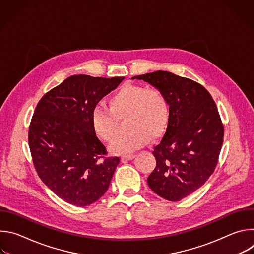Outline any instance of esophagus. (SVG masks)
<instances>
[{
  "mask_svg": "<svg viewBox=\"0 0 254 254\" xmlns=\"http://www.w3.org/2000/svg\"><path fill=\"white\" fill-rule=\"evenodd\" d=\"M135 157L134 154H129V155H124L122 156V161H129V160H132L133 158Z\"/></svg>",
  "mask_w": 254,
  "mask_h": 254,
  "instance_id": "obj_1",
  "label": "esophagus"
}]
</instances>
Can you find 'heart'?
<instances>
[{
    "instance_id": "b5f03b06",
    "label": "heart",
    "mask_w": 254,
    "mask_h": 254,
    "mask_svg": "<svg viewBox=\"0 0 254 254\" xmlns=\"http://www.w3.org/2000/svg\"><path fill=\"white\" fill-rule=\"evenodd\" d=\"M108 110L95 107L91 125L95 134L106 142L116 135L119 120H127L130 130L119 136L111 146L115 154H125L141 148L151 139L161 137L171 120L170 103L165 93L157 88L127 83L107 99Z\"/></svg>"
}]
</instances>
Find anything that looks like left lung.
<instances>
[{
  "label": "left lung",
  "mask_w": 254,
  "mask_h": 254,
  "mask_svg": "<svg viewBox=\"0 0 254 254\" xmlns=\"http://www.w3.org/2000/svg\"><path fill=\"white\" fill-rule=\"evenodd\" d=\"M134 78L161 89L169 100L171 120L154 149L157 165L148 184L162 198L180 201L214 173L223 143V123L211 94L192 79L162 70Z\"/></svg>",
  "instance_id": "8db88e82"
}]
</instances>
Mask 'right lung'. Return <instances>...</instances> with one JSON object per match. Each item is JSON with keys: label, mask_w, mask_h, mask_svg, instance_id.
I'll use <instances>...</instances> for the list:
<instances>
[{"label": "right lung", "mask_w": 254, "mask_h": 254, "mask_svg": "<svg viewBox=\"0 0 254 254\" xmlns=\"http://www.w3.org/2000/svg\"><path fill=\"white\" fill-rule=\"evenodd\" d=\"M125 77L72 75L46 92L32 117L28 142L43 183L65 202L88 206L108 189L119 157H108L91 125L99 100Z\"/></svg>", "instance_id": "right-lung-1"}]
</instances>
